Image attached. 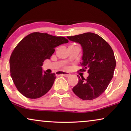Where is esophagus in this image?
I'll return each instance as SVG.
<instances>
[{
  "instance_id": "1",
  "label": "esophagus",
  "mask_w": 131,
  "mask_h": 131,
  "mask_svg": "<svg viewBox=\"0 0 131 131\" xmlns=\"http://www.w3.org/2000/svg\"><path fill=\"white\" fill-rule=\"evenodd\" d=\"M57 74L59 75H62V76L66 77V78H68L70 76V74L68 72H66V71H59L57 72Z\"/></svg>"
}]
</instances>
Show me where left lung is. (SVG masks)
Instances as JSON below:
<instances>
[{
	"instance_id": "obj_1",
	"label": "left lung",
	"mask_w": 131,
	"mask_h": 131,
	"mask_svg": "<svg viewBox=\"0 0 131 131\" xmlns=\"http://www.w3.org/2000/svg\"><path fill=\"white\" fill-rule=\"evenodd\" d=\"M69 40L79 43L82 48V69H88L86 79L78 77V83L73 91L83 100L98 98L105 91L113 76L116 60L112 48L104 39L93 33H85L74 36H67Z\"/></svg>"
}]
</instances>
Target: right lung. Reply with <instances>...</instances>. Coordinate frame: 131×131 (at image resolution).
I'll list each match as a JSON object with an SVG mask.
<instances>
[{
    "instance_id": "right-lung-1",
    "label": "right lung",
    "mask_w": 131,
    "mask_h": 131,
    "mask_svg": "<svg viewBox=\"0 0 131 131\" xmlns=\"http://www.w3.org/2000/svg\"><path fill=\"white\" fill-rule=\"evenodd\" d=\"M64 37L35 32L17 45L9 60L10 76L18 91L28 98L36 99L46 94L56 79L55 73L43 71L44 60L49 59L55 48L67 43Z\"/></svg>"
}]
</instances>
